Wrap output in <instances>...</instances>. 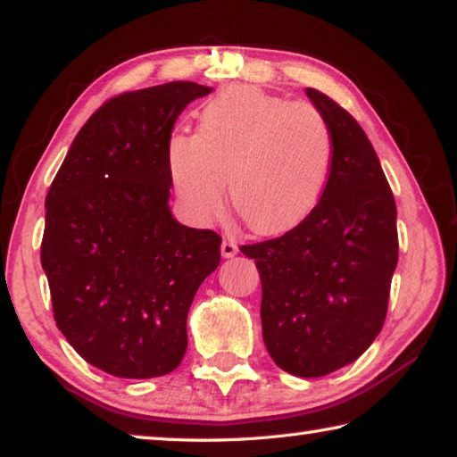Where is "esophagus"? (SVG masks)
I'll list each match as a JSON object with an SVG mask.
<instances>
[{
  "label": "esophagus",
  "instance_id": "1",
  "mask_svg": "<svg viewBox=\"0 0 457 457\" xmlns=\"http://www.w3.org/2000/svg\"><path fill=\"white\" fill-rule=\"evenodd\" d=\"M237 253V244L234 237H226L221 242V256L223 258H234Z\"/></svg>",
  "mask_w": 457,
  "mask_h": 457
}]
</instances>
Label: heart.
<instances>
[{
  "mask_svg": "<svg viewBox=\"0 0 457 457\" xmlns=\"http://www.w3.org/2000/svg\"><path fill=\"white\" fill-rule=\"evenodd\" d=\"M335 143L324 114L258 87L236 84L199 112L197 133L167 145L169 173L183 204L201 220L231 204L258 234L303 221L327 187Z\"/></svg>",
  "mask_w": 457,
  "mask_h": 457,
  "instance_id": "1",
  "label": "heart"
}]
</instances>
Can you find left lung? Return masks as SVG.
Segmentation results:
<instances>
[{
    "mask_svg": "<svg viewBox=\"0 0 457 457\" xmlns=\"http://www.w3.org/2000/svg\"><path fill=\"white\" fill-rule=\"evenodd\" d=\"M335 154L314 210L284 236L242 245L262 280V335L286 373L324 377L357 361L383 328L399 258L397 207L365 130L316 88Z\"/></svg>",
    "mask_w": 457,
    "mask_h": 457,
    "instance_id": "1",
    "label": "left lung"
}]
</instances>
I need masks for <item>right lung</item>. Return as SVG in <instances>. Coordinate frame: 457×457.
<instances>
[{
  "instance_id": "add662e5",
  "label": "right lung",
  "mask_w": 457,
  "mask_h": 457,
  "mask_svg": "<svg viewBox=\"0 0 457 457\" xmlns=\"http://www.w3.org/2000/svg\"><path fill=\"white\" fill-rule=\"evenodd\" d=\"M210 87L122 92L84 122L46 195L42 268L56 327L92 367L151 378L179 367L187 312L221 237L173 220L167 145Z\"/></svg>"
}]
</instances>
